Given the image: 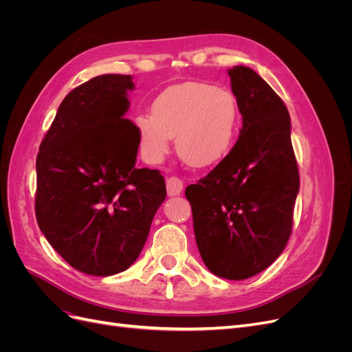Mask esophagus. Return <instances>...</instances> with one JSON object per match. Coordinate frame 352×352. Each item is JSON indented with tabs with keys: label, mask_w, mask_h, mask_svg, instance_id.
<instances>
[{
	"label": "esophagus",
	"mask_w": 352,
	"mask_h": 352,
	"mask_svg": "<svg viewBox=\"0 0 352 352\" xmlns=\"http://www.w3.org/2000/svg\"><path fill=\"white\" fill-rule=\"evenodd\" d=\"M166 186H167V195L168 197L180 195V192H182V189H184L182 180H180L179 177H175V176H170V177L166 179Z\"/></svg>",
	"instance_id": "obj_1"
}]
</instances>
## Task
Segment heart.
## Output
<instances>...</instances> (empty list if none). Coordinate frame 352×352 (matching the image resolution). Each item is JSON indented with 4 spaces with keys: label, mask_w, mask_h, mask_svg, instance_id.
Returning a JSON list of instances; mask_svg holds the SVG:
<instances>
[{
    "label": "heart",
    "mask_w": 352,
    "mask_h": 352,
    "mask_svg": "<svg viewBox=\"0 0 352 352\" xmlns=\"http://www.w3.org/2000/svg\"><path fill=\"white\" fill-rule=\"evenodd\" d=\"M239 120V104L232 91L206 82H186L160 94L153 102V114L140 113L135 124L148 163L162 162L175 136L179 157L204 168L219 164L230 153Z\"/></svg>",
    "instance_id": "obj_1"
}]
</instances>
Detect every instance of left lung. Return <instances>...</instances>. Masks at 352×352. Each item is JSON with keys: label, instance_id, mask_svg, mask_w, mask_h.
Instances as JSON below:
<instances>
[{"label": "left lung", "instance_id": "left-lung-1", "mask_svg": "<svg viewBox=\"0 0 352 352\" xmlns=\"http://www.w3.org/2000/svg\"><path fill=\"white\" fill-rule=\"evenodd\" d=\"M228 73L242 114L239 138L185 195L207 269L242 280L267 269L285 250L300 175L285 102L252 69L233 66Z\"/></svg>", "mask_w": 352, "mask_h": 352}]
</instances>
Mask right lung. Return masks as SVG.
Instances as JSON below:
<instances>
[{"label":"right lung","mask_w":352,"mask_h":352,"mask_svg":"<svg viewBox=\"0 0 352 352\" xmlns=\"http://www.w3.org/2000/svg\"><path fill=\"white\" fill-rule=\"evenodd\" d=\"M131 74H101L67 94L36 157L41 232L73 269L92 276L136 261L166 198L158 170L136 168V126L124 119Z\"/></svg>","instance_id":"add662e5"}]
</instances>
